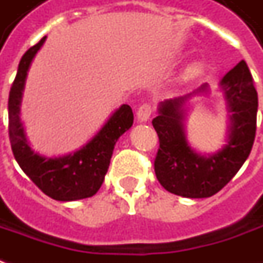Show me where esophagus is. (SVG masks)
Returning <instances> with one entry per match:
<instances>
[{
	"label": "esophagus",
	"instance_id": "34e87169",
	"mask_svg": "<svg viewBox=\"0 0 263 263\" xmlns=\"http://www.w3.org/2000/svg\"><path fill=\"white\" fill-rule=\"evenodd\" d=\"M152 112V105H151V104H143V105H140L139 110H137V120H139L140 123H144V121H147V120L151 119Z\"/></svg>",
	"mask_w": 263,
	"mask_h": 263
}]
</instances>
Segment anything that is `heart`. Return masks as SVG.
I'll list each match as a JSON object with an SVG mask.
<instances>
[{
	"label": "heart",
	"mask_w": 263,
	"mask_h": 263,
	"mask_svg": "<svg viewBox=\"0 0 263 263\" xmlns=\"http://www.w3.org/2000/svg\"><path fill=\"white\" fill-rule=\"evenodd\" d=\"M202 69V65L201 63H193V65H190L188 66V69H186V75L188 77H195V75H198Z\"/></svg>",
	"instance_id": "obj_1"
}]
</instances>
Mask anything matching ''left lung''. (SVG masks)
I'll list each match as a JSON object with an SVG mask.
<instances>
[{
	"instance_id": "8db88e82",
	"label": "left lung",
	"mask_w": 263,
	"mask_h": 263,
	"mask_svg": "<svg viewBox=\"0 0 263 263\" xmlns=\"http://www.w3.org/2000/svg\"><path fill=\"white\" fill-rule=\"evenodd\" d=\"M229 112L226 144L216 153L194 151L185 135V104L195 95H207L204 84L191 94L165 100L152 121L159 137L155 174L169 193L185 198H207L218 193L242 168L253 146L256 133L258 92L251 70L240 61L220 81Z\"/></svg>"
}]
</instances>
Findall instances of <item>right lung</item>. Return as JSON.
I'll return each instance as SVG.
<instances>
[{
  "label": "right lung",
  "instance_id": "right-lung-1",
  "mask_svg": "<svg viewBox=\"0 0 263 263\" xmlns=\"http://www.w3.org/2000/svg\"><path fill=\"white\" fill-rule=\"evenodd\" d=\"M45 40L43 37L30 47L18 63L8 97L10 142L20 168L46 195L56 201H75L92 197L103 185L114 146L120 136L133 126V111L130 105L123 104L111 114L100 132L75 152L58 158H47L34 152L24 133L20 107L30 65Z\"/></svg>",
  "mask_w": 263,
  "mask_h": 263
}]
</instances>
